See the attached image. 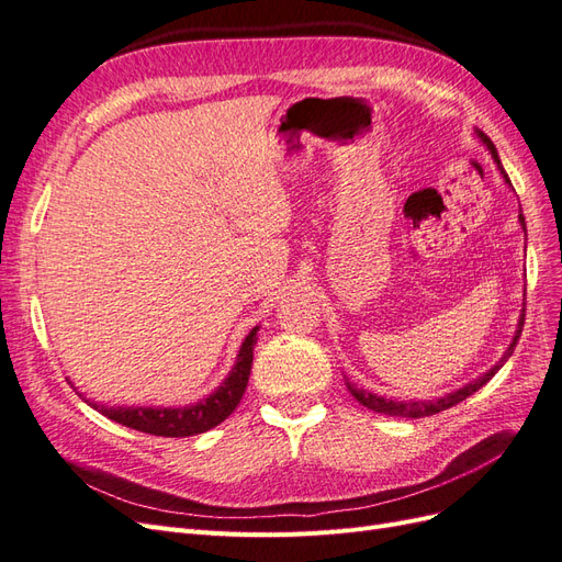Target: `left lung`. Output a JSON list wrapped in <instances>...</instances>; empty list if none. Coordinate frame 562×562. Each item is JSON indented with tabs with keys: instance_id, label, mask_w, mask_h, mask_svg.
<instances>
[{
	"instance_id": "8db88e82",
	"label": "left lung",
	"mask_w": 562,
	"mask_h": 562,
	"mask_svg": "<svg viewBox=\"0 0 562 562\" xmlns=\"http://www.w3.org/2000/svg\"><path fill=\"white\" fill-rule=\"evenodd\" d=\"M474 135H477V139L488 149V154H492L494 164L498 166L503 180H506L508 187H513V184H510V178H508V172L503 170V166H501V158H498V151H496V147H494V142L488 139V137L480 131V127H474ZM517 221H520L522 233H525V237H527V227H525V215H522V211H520V215H517ZM522 325H525V308H522V313H520V321H517L515 337H513V341L508 344V349L503 351V356L498 358V361H496L492 368H488L486 372H482L480 378H474L472 382L460 386V390H453V392L443 394V396L427 398V401H415V398H411V401H398V398H386V396L372 394V392H368V390H361V386L351 384L349 380H347V390L351 392V396L358 401V404L370 408V411H375V413L396 415V418H427V415H435V413H441V411H446V408H451V406L460 404V401H465L468 396H472L477 390H482V386H484L488 380H492V378L496 375V372L503 368V363H506L508 358L513 356L515 344H517V339H520V333H522Z\"/></svg>"
}]
</instances>
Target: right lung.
<instances>
[{"mask_svg": "<svg viewBox=\"0 0 562 562\" xmlns=\"http://www.w3.org/2000/svg\"><path fill=\"white\" fill-rule=\"evenodd\" d=\"M256 333L258 325L251 329V333L244 337L237 361L229 370V375L223 380L221 386L206 396L196 401V404L190 406H178V408H164V406H99V404H88L106 415L109 420L133 427L137 431H147V435L154 437H194L201 435V431H209L211 427L221 425L227 415H233L237 404L244 396V390H247L249 382V372L254 363V347H256ZM82 396V394H80Z\"/></svg>", "mask_w": 562, "mask_h": 562, "instance_id": "1", "label": "right lung"}]
</instances>
